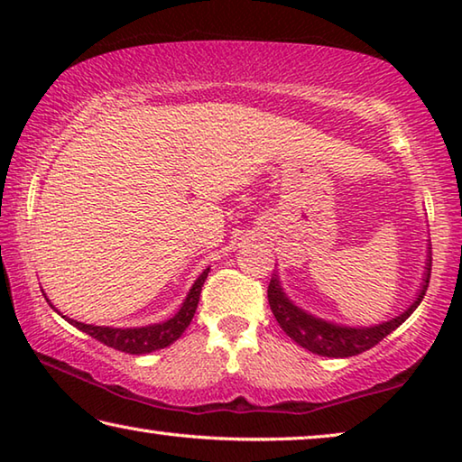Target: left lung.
Instances as JSON below:
<instances>
[{
	"mask_svg": "<svg viewBox=\"0 0 462 462\" xmlns=\"http://www.w3.org/2000/svg\"><path fill=\"white\" fill-rule=\"evenodd\" d=\"M430 269H432V256H428L424 283H421L420 293L416 300H413L411 306L405 310L403 314L371 328L340 326V324L326 322L322 318L308 314V311L297 308L295 303L283 293V287H281L277 275L271 279L269 289H267L269 306H271L273 316H275L279 326L283 328V332L289 336V338L300 344V346L308 348L310 353L319 355V356H330V358L355 356L373 348L374 344H379L387 334L393 332L395 328H400L405 319L413 314V310L420 306V301L424 300L426 295V289L430 283Z\"/></svg>",
	"mask_w": 462,
	"mask_h": 462,
	"instance_id": "left-lung-1",
	"label": "left lung"
}]
</instances>
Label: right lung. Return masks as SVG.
<instances>
[{
	"instance_id": "obj_1",
	"label": "right lung",
	"mask_w": 462,
	"mask_h": 462,
	"mask_svg": "<svg viewBox=\"0 0 462 462\" xmlns=\"http://www.w3.org/2000/svg\"><path fill=\"white\" fill-rule=\"evenodd\" d=\"M208 273H209V269L203 271L198 277V281H195L193 287L189 289V293H187V297H185L181 310H179L173 318H169L161 324H151V326H143V328H109V326L81 324V322H77V319H71L67 316H62V318H65L69 324L79 328L81 332L89 334L91 338L104 342L106 346H112L116 350H122V353H128V355L152 353V350L165 348V346H169V344H173L179 336L187 330V326L191 324L193 314H195V310H198V303H199L201 287L208 279Z\"/></svg>"
}]
</instances>
